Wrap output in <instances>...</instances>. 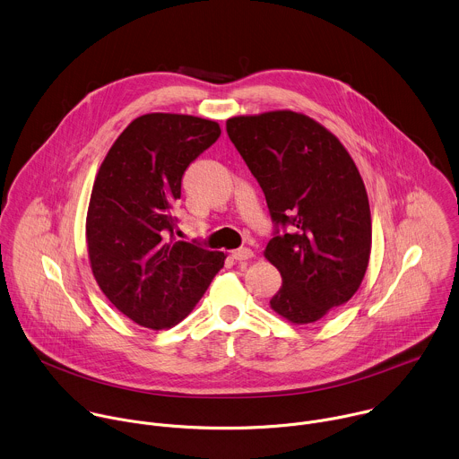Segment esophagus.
I'll return each instance as SVG.
<instances>
[{
    "mask_svg": "<svg viewBox=\"0 0 459 459\" xmlns=\"http://www.w3.org/2000/svg\"><path fill=\"white\" fill-rule=\"evenodd\" d=\"M232 257L236 261H248L254 257V252L248 248V247H243V248H238V250H232Z\"/></svg>",
    "mask_w": 459,
    "mask_h": 459,
    "instance_id": "obj_1",
    "label": "esophagus"
}]
</instances>
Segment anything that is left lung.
I'll return each instance as SVG.
<instances>
[{"label":"left lung","instance_id":"8db88e82","mask_svg":"<svg viewBox=\"0 0 459 459\" xmlns=\"http://www.w3.org/2000/svg\"><path fill=\"white\" fill-rule=\"evenodd\" d=\"M227 134L272 220L288 227L264 250L282 277L270 307L295 325L318 322L354 297L368 268L372 214L359 169L340 139L302 112L234 116Z\"/></svg>","mask_w":459,"mask_h":459}]
</instances>
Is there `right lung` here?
I'll use <instances>...</instances> for the list:
<instances>
[{
    "label": "right lung",
    "mask_w": 459,
    "mask_h": 459,
    "mask_svg": "<svg viewBox=\"0 0 459 459\" xmlns=\"http://www.w3.org/2000/svg\"><path fill=\"white\" fill-rule=\"evenodd\" d=\"M220 134L212 119L144 114L98 169L85 218L89 264L103 295L141 327L182 322L223 268V252L173 239L182 175Z\"/></svg>",
    "instance_id": "1"
}]
</instances>
